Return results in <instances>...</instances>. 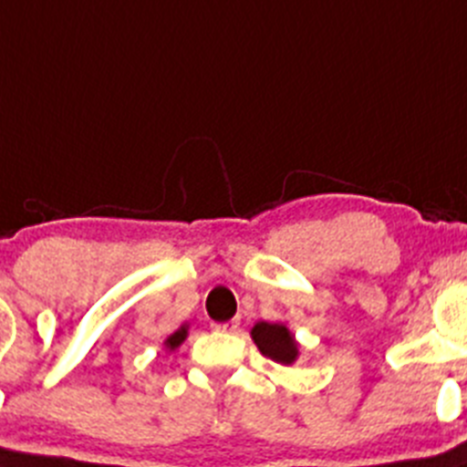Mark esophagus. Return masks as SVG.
<instances>
[{
	"instance_id": "esophagus-1",
	"label": "esophagus",
	"mask_w": 467,
	"mask_h": 467,
	"mask_svg": "<svg viewBox=\"0 0 467 467\" xmlns=\"http://www.w3.org/2000/svg\"><path fill=\"white\" fill-rule=\"evenodd\" d=\"M212 329L213 332H221V334H234L239 329V320L237 317H233V320H228V322H212Z\"/></svg>"
}]
</instances>
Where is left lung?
<instances>
[{
	"mask_svg": "<svg viewBox=\"0 0 467 467\" xmlns=\"http://www.w3.org/2000/svg\"><path fill=\"white\" fill-rule=\"evenodd\" d=\"M251 338L265 357L276 364H295L299 357V346L285 325L281 322H255L251 329Z\"/></svg>",
	"mask_w": 467,
	"mask_h": 467,
	"instance_id": "8db88e82",
	"label": "left lung"
}]
</instances>
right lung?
Listing matches in <instances>:
<instances>
[{
	"label": "right lung",
	"instance_id": "1",
	"mask_svg": "<svg viewBox=\"0 0 467 467\" xmlns=\"http://www.w3.org/2000/svg\"><path fill=\"white\" fill-rule=\"evenodd\" d=\"M189 337V325H182L180 329L174 334H170L168 338H165V348H170V350H174V348H180L182 343H184V338Z\"/></svg>",
	"mask_w": 467,
	"mask_h": 467
}]
</instances>
